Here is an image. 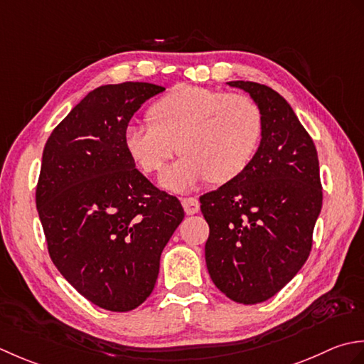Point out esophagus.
Here are the masks:
<instances>
[{
    "instance_id": "34e87169",
    "label": "esophagus",
    "mask_w": 364,
    "mask_h": 364,
    "mask_svg": "<svg viewBox=\"0 0 364 364\" xmlns=\"http://www.w3.org/2000/svg\"><path fill=\"white\" fill-rule=\"evenodd\" d=\"M182 205H183V210L187 215H195L199 210V201L196 198H183Z\"/></svg>"
}]
</instances>
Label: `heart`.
<instances>
[{"label":"heart","instance_id":"b5f03b06","mask_svg":"<svg viewBox=\"0 0 364 364\" xmlns=\"http://www.w3.org/2000/svg\"><path fill=\"white\" fill-rule=\"evenodd\" d=\"M149 121L130 124L124 144L143 173H157L173 154H182L161 176V185L187 191L209 179L226 183L253 160L262 135V116L247 95L179 86L154 103Z\"/></svg>","mask_w":364,"mask_h":364}]
</instances>
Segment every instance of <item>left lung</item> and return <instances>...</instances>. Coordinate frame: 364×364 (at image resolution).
Masks as SVG:
<instances>
[{
    "instance_id": "obj_1",
    "label": "left lung",
    "mask_w": 364,
    "mask_h": 364,
    "mask_svg": "<svg viewBox=\"0 0 364 364\" xmlns=\"http://www.w3.org/2000/svg\"><path fill=\"white\" fill-rule=\"evenodd\" d=\"M228 85L255 100L262 135L239 177L199 198L210 228L205 264L226 296L255 305L279 292L306 262L322 185L316 146L284 97L253 81Z\"/></svg>"
}]
</instances>
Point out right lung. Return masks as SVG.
<instances>
[{
  "label": "right lung",
  "instance_id": "1",
  "mask_svg": "<svg viewBox=\"0 0 364 364\" xmlns=\"http://www.w3.org/2000/svg\"><path fill=\"white\" fill-rule=\"evenodd\" d=\"M165 87L125 81L89 92L43 147L36 205L59 273L94 305L138 308L154 291L160 256L183 220L176 196L135 168L124 132Z\"/></svg>",
  "mask_w": 364,
  "mask_h": 364
}]
</instances>
